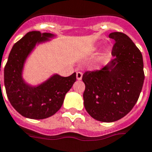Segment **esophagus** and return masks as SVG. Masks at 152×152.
I'll list each match as a JSON object with an SVG mask.
<instances>
[{"label": "esophagus", "instance_id": "obj_1", "mask_svg": "<svg viewBox=\"0 0 152 152\" xmlns=\"http://www.w3.org/2000/svg\"><path fill=\"white\" fill-rule=\"evenodd\" d=\"M82 76H83V73L81 72H76V79L78 80H80L82 79Z\"/></svg>", "mask_w": 152, "mask_h": 152}]
</instances>
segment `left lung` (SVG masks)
I'll return each instance as SVG.
<instances>
[{"mask_svg":"<svg viewBox=\"0 0 152 152\" xmlns=\"http://www.w3.org/2000/svg\"><path fill=\"white\" fill-rule=\"evenodd\" d=\"M112 56L105 67L87 71L82 80L85 110L92 118L103 122L118 121L130 112L139 97L144 81L142 53L132 40L121 32H113Z\"/></svg>","mask_w":152,"mask_h":152,"instance_id":"left-lung-1","label":"left lung"}]
</instances>
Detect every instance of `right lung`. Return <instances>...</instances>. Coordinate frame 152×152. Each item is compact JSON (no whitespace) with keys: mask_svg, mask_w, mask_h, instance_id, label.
Masks as SVG:
<instances>
[{"mask_svg":"<svg viewBox=\"0 0 152 152\" xmlns=\"http://www.w3.org/2000/svg\"><path fill=\"white\" fill-rule=\"evenodd\" d=\"M52 34L30 31L13 45L4 69V84L10 104L21 115L32 119L52 116L61 108L65 94L76 80L74 72L67 77L55 75L38 87L27 85L22 78L26 58L37 42ZM1 82V81H0Z\"/></svg>","mask_w":152,"mask_h":152,"instance_id":"right-lung-1","label":"right lung"}]
</instances>
